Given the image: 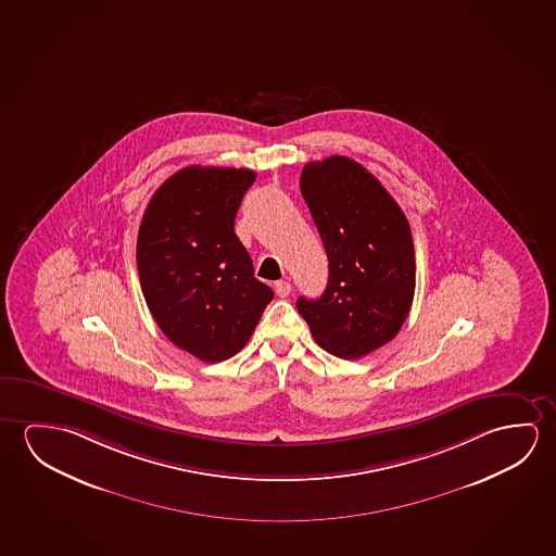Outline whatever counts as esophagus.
I'll list each match as a JSON object with an SVG mask.
<instances>
[{"instance_id":"34e87169","label":"esophagus","mask_w":556,"mask_h":556,"mask_svg":"<svg viewBox=\"0 0 556 556\" xmlns=\"http://www.w3.org/2000/svg\"><path fill=\"white\" fill-rule=\"evenodd\" d=\"M274 290H276L278 298H288L291 293V283L280 280V282L274 283Z\"/></svg>"}]
</instances>
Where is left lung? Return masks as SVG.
Returning <instances> with one entry per match:
<instances>
[{"label": "left lung", "instance_id": "1", "mask_svg": "<svg viewBox=\"0 0 556 556\" xmlns=\"http://www.w3.org/2000/svg\"><path fill=\"white\" fill-rule=\"evenodd\" d=\"M328 256L318 300H298L311 334L328 353L355 359L388 344L415 291V251L406 214L379 179L345 156L308 162L301 174Z\"/></svg>", "mask_w": 556, "mask_h": 556}]
</instances>
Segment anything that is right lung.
<instances>
[{"label":"right lung","instance_id":"right-lung-1","mask_svg":"<svg viewBox=\"0 0 556 556\" xmlns=\"http://www.w3.org/2000/svg\"><path fill=\"white\" fill-rule=\"evenodd\" d=\"M256 174L187 166L152 194L137 268L152 317L169 342L204 363L248 344L274 291L258 282L233 224Z\"/></svg>","mask_w":556,"mask_h":556}]
</instances>
